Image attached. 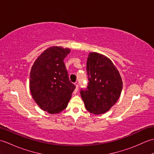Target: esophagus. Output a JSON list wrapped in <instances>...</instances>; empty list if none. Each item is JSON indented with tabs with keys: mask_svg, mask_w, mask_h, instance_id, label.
Segmentation results:
<instances>
[{
	"mask_svg": "<svg viewBox=\"0 0 154 154\" xmlns=\"http://www.w3.org/2000/svg\"><path fill=\"white\" fill-rule=\"evenodd\" d=\"M78 88H79V85H78L77 84H75V91H74V93H75V94L77 92Z\"/></svg>",
	"mask_w": 154,
	"mask_h": 154,
	"instance_id": "34e87169",
	"label": "esophagus"
}]
</instances>
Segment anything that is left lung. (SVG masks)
Returning a JSON list of instances; mask_svg holds the SVG:
<instances>
[{
  "mask_svg": "<svg viewBox=\"0 0 154 154\" xmlns=\"http://www.w3.org/2000/svg\"><path fill=\"white\" fill-rule=\"evenodd\" d=\"M88 85L81 90L86 109L99 115L109 111L119 100L122 89L119 71L105 55L91 52L87 58Z\"/></svg>",
  "mask_w": 154,
  "mask_h": 154,
  "instance_id": "8db88e82",
  "label": "left lung"
}]
</instances>
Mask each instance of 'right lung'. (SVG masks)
Masks as SVG:
<instances>
[{
  "mask_svg": "<svg viewBox=\"0 0 154 154\" xmlns=\"http://www.w3.org/2000/svg\"><path fill=\"white\" fill-rule=\"evenodd\" d=\"M70 51L58 46L49 48L37 58L31 69L32 96L41 109L50 114L63 110L75 89L63 61Z\"/></svg>",
  "mask_w": 154,
  "mask_h": 154,
  "instance_id": "obj_1",
  "label": "right lung"
}]
</instances>
